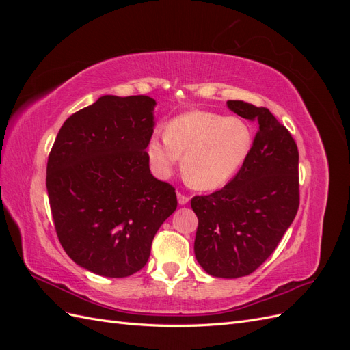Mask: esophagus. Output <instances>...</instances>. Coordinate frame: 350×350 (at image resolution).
Instances as JSON below:
<instances>
[{"label":"esophagus","instance_id":"esophagus-1","mask_svg":"<svg viewBox=\"0 0 350 350\" xmlns=\"http://www.w3.org/2000/svg\"><path fill=\"white\" fill-rule=\"evenodd\" d=\"M178 203L181 204V206H185L188 203V197L181 194V193H178Z\"/></svg>","mask_w":350,"mask_h":350}]
</instances>
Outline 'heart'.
I'll use <instances>...</instances> for the list:
<instances>
[{
	"instance_id": "obj_1",
	"label": "heart",
	"mask_w": 350,
	"mask_h": 350,
	"mask_svg": "<svg viewBox=\"0 0 350 350\" xmlns=\"http://www.w3.org/2000/svg\"><path fill=\"white\" fill-rule=\"evenodd\" d=\"M251 147L252 131L243 120L193 111L169 122L165 135L153 134L146 153L152 171L161 178L171 175L184 154L187 181L197 189H215L238 174Z\"/></svg>"
}]
</instances>
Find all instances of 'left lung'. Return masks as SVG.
I'll use <instances>...</instances> for the list:
<instances>
[{"mask_svg":"<svg viewBox=\"0 0 350 350\" xmlns=\"http://www.w3.org/2000/svg\"><path fill=\"white\" fill-rule=\"evenodd\" d=\"M228 108L258 131L247 162L229 184L197 196L196 258L210 276H248L276 250L299 207V153L291 133L267 108L228 100Z\"/></svg>","mask_w":350,"mask_h":350,"instance_id":"obj_1","label":"left lung"}]
</instances>
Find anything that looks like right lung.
<instances>
[{"mask_svg": "<svg viewBox=\"0 0 350 350\" xmlns=\"http://www.w3.org/2000/svg\"><path fill=\"white\" fill-rule=\"evenodd\" d=\"M154 107L144 94H105L67 118L48 157L58 239L77 266L99 276L142 270L157 229L176 210L175 188L152 175L144 152Z\"/></svg>", "mask_w": 350, "mask_h": 350, "instance_id": "obj_1", "label": "right lung"}]
</instances>
